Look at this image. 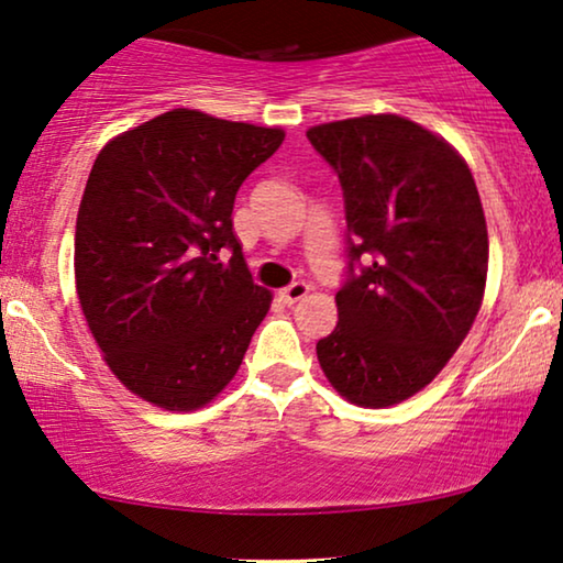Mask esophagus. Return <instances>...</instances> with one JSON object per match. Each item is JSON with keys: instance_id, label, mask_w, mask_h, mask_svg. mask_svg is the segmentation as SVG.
I'll return each instance as SVG.
<instances>
[{"instance_id": "34e87169", "label": "esophagus", "mask_w": 563, "mask_h": 563, "mask_svg": "<svg viewBox=\"0 0 563 563\" xmlns=\"http://www.w3.org/2000/svg\"><path fill=\"white\" fill-rule=\"evenodd\" d=\"M308 290H311V285H308V283H290L288 288L280 290V300H283V303L292 306V303H298L300 298H306Z\"/></svg>"}]
</instances>
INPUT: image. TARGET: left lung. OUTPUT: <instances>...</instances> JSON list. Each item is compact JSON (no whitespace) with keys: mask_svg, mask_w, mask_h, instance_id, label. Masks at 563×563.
<instances>
[{"mask_svg":"<svg viewBox=\"0 0 563 563\" xmlns=\"http://www.w3.org/2000/svg\"><path fill=\"white\" fill-rule=\"evenodd\" d=\"M306 137L342 184L350 242L339 323L316 354L354 406H395L439 375L479 313L489 244L477 186L446 140L398 114Z\"/></svg>","mask_w":563,"mask_h":563,"instance_id":"obj_1","label":"left lung"}]
</instances>
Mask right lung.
Instances as JSON below:
<instances>
[{"label": "right lung", "instance_id": "obj_1", "mask_svg": "<svg viewBox=\"0 0 563 563\" xmlns=\"http://www.w3.org/2000/svg\"><path fill=\"white\" fill-rule=\"evenodd\" d=\"M283 140L278 126L173 109L93 163L76 219L78 303L109 369L142 400L196 410L240 369L273 296L244 265L232 209Z\"/></svg>", "mask_w": 563, "mask_h": 563}]
</instances>
